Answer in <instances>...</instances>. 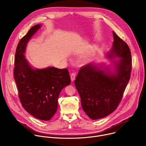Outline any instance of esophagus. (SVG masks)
<instances>
[{
  "mask_svg": "<svg viewBox=\"0 0 146 146\" xmlns=\"http://www.w3.org/2000/svg\"><path fill=\"white\" fill-rule=\"evenodd\" d=\"M70 78H71V81L73 82L76 78V73H72L70 75Z\"/></svg>",
  "mask_w": 146,
  "mask_h": 146,
  "instance_id": "esophagus-1",
  "label": "esophagus"
}]
</instances>
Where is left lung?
<instances>
[{"mask_svg": "<svg viewBox=\"0 0 146 146\" xmlns=\"http://www.w3.org/2000/svg\"><path fill=\"white\" fill-rule=\"evenodd\" d=\"M114 41L110 58L114 72L108 66L103 69L93 64L82 66L74 84L81 98L83 110L92 119L105 117L118 107L131 77L132 58L128 44L113 31Z\"/></svg>", "mask_w": 146, "mask_h": 146, "instance_id": "obj_1", "label": "left lung"}]
</instances>
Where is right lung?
Returning <instances> with one entry per match:
<instances>
[{"mask_svg": "<svg viewBox=\"0 0 146 146\" xmlns=\"http://www.w3.org/2000/svg\"><path fill=\"white\" fill-rule=\"evenodd\" d=\"M41 26L32 27L20 40L15 54L14 76L18 96L24 109L34 117L50 120L56 112L61 90L70 84L67 69H33L25 58L29 40Z\"/></svg>", "mask_w": 146, "mask_h": 146, "instance_id": "obj_1", "label": "right lung"}]
</instances>
